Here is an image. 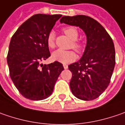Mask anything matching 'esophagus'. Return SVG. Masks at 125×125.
<instances>
[{
    "mask_svg": "<svg viewBox=\"0 0 125 125\" xmlns=\"http://www.w3.org/2000/svg\"><path fill=\"white\" fill-rule=\"evenodd\" d=\"M63 66L64 69H67L68 68V65H66V64H63Z\"/></svg>",
    "mask_w": 125,
    "mask_h": 125,
    "instance_id": "34e87169",
    "label": "esophagus"
}]
</instances>
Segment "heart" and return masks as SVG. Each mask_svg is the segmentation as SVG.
Instances as JSON below:
<instances>
[{
	"label": "heart",
	"mask_w": 125,
	"mask_h": 125,
	"mask_svg": "<svg viewBox=\"0 0 125 125\" xmlns=\"http://www.w3.org/2000/svg\"><path fill=\"white\" fill-rule=\"evenodd\" d=\"M63 33L72 41L71 47L76 51L80 52L83 50V45L77 42L78 38V30L74 27H66L63 29ZM47 44L50 48H54L55 47V37L54 32H50L47 37ZM76 54L73 50H57L52 53V58L53 60L62 63H68L75 61L76 59Z\"/></svg>",
	"instance_id": "heart-1"
}]
</instances>
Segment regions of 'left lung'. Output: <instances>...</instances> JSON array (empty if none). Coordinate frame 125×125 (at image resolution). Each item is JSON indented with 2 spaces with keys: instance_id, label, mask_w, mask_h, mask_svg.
<instances>
[{
  "instance_id": "1",
  "label": "left lung",
  "mask_w": 125,
  "mask_h": 125,
  "mask_svg": "<svg viewBox=\"0 0 125 125\" xmlns=\"http://www.w3.org/2000/svg\"><path fill=\"white\" fill-rule=\"evenodd\" d=\"M61 23L78 26L87 36L83 57L68 66L72 73L70 87L79 99L94 100L108 87L115 64L113 41L95 19L85 15L63 16Z\"/></svg>"
}]
</instances>
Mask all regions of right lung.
<instances>
[{
	"mask_svg": "<svg viewBox=\"0 0 125 125\" xmlns=\"http://www.w3.org/2000/svg\"><path fill=\"white\" fill-rule=\"evenodd\" d=\"M62 14H37L19 27L12 35L7 57L10 75L20 94L31 100L45 99L64 68L54 62L42 64L50 57L47 37Z\"/></svg>",
	"mask_w": 125,
	"mask_h": 125,
	"instance_id": "right-lung-1",
	"label": "right lung"
}]
</instances>
